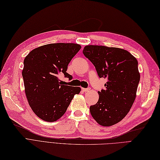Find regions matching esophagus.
I'll return each instance as SVG.
<instances>
[{
	"mask_svg": "<svg viewBox=\"0 0 160 160\" xmlns=\"http://www.w3.org/2000/svg\"><path fill=\"white\" fill-rule=\"evenodd\" d=\"M90 88H82V90L83 91V92H89L90 91Z\"/></svg>",
	"mask_w": 160,
	"mask_h": 160,
	"instance_id": "1",
	"label": "esophagus"
}]
</instances>
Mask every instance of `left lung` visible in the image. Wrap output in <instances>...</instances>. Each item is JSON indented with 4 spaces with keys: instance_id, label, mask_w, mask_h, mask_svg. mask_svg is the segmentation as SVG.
<instances>
[{
    "instance_id": "left-lung-1",
    "label": "left lung",
    "mask_w": 160,
    "mask_h": 160,
    "mask_svg": "<svg viewBox=\"0 0 160 160\" xmlns=\"http://www.w3.org/2000/svg\"><path fill=\"white\" fill-rule=\"evenodd\" d=\"M83 53L98 76L107 79L90 113L99 124L110 127L127 116L135 102L140 81L137 60L126 50L104 46L88 45Z\"/></svg>"
}]
</instances>
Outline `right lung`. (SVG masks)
I'll return each instance as SVG.
<instances>
[{
  "label": "right lung",
  "mask_w": 160,
  "mask_h": 160,
  "mask_svg": "<svg viewBox=\"0 0 160 160\" xmlns=\"http://www.w3.org/2000/svg\"><path fill=\"white\" fill-rule=\"evenodd\" d=\"M81 46L73 43H56L32 50L23 61L22 76L29 105L38 117L55 122L65 113L79 87L64 85L58 76L67 72L68 64Z\"/></svg>",
  "instance_id": "add662e5"
}]
</instances>
